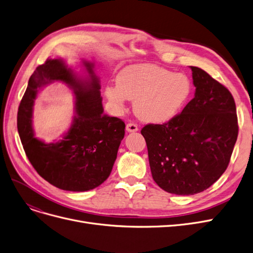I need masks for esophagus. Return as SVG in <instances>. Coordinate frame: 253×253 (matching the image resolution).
I'll return each instance as SVG.
<instances>
[{
	"label": "esophagus",
	"instance_id": "obj_1",
	"mask_svg": "<svg viewBox=\"0 0 253 253\" xmlns=\"http://www.w3.org/2000/svg\"><path fill=\"white\" fill-rule=\"evenodd\" d=\"M126 130L128 133H135L138 130V126L135 124H127L126 125Z\"/></svg>",
	"mask_w": 253,
	"mask_h": 253
}]
</instances>
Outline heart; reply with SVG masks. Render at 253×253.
<instances>
[{"mask_svg":"<svg viewBox=\"0 0 253 253\" xmlns=\"http://www.w3.org/2000/svg\"><path fill=\"white\" fill-rule=\"evenodd\" d=\"M190 80L155 64H134L121 70L116 86L107 85L105 94L117 109L126 99L134 100L137 116L150 124H163L174 118L191 95Z\"/></svg>","mask_w":253,"mask_h":253,"instance_id":"obj_1","label":"heart"}]
</instances>
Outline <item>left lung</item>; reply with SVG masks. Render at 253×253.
I'll list each match as a JSON object with an SVG mask.
<instances>
[{"mask_svg": "<svg viewBox=\"0 0 253 253\" xmlns=\"http://www.w3.org/2000/svg\"><path fill=\"white\" fill-rule=\"evenodd\" d=\"M190 68L194 98L168 123L141 129L154 180L176 195L200 193L223 174L239 132L228 89L201 68Z\"/></svg>", "mask_w": 253, "mask_h": 253, "instance_id": "obj_1", "label": "left lung"}]
</instances>
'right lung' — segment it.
Segmentation results:
<instances>
[{
	"label": "right lung",
	"mask_w": 253,
	"mask_h": 253,
	"mask_svg": "<svg viewBox=\"0 0 253 253\" xmlns=\"http://www.w3.org/2000/svg\"><path fill=\"white\" fill-rule=\"evenodd\" d=\"M82 64L85 78L76 74L63 59L48 58L29 79L17 113L18 134L30 163L50 185L73 192L92 190L109 177L126 127L121 119L104 114L94 64L85 60ZM57 80L73 90L76 114L61 138L45 144L35 137L33 106L40 90Z\"/></svg>",
	"instance_id": "add662e5"
}]
</instances>
